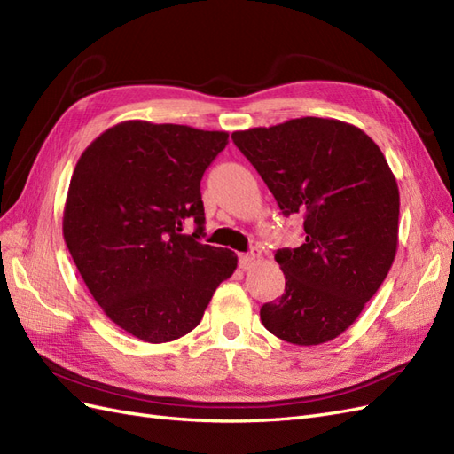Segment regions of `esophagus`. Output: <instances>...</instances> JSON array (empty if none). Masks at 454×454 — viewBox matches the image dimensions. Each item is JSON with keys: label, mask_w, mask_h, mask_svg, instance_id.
I'll return each instance as SVG.
<instances>
[{"label": "esophagus", "mask_w": 454, "mask_h": 454, "mask_svg": "<svg viewBox=\"0 0 454 454\" xmlns=\"http://www.w3.org/2000/svg\"><path fill=\"white\" fill-rule=\"evenodd\" d=\"M261 261H263V255H261V250H259V248H254L250 254H242V255H240V267H242L244 270H248V269L259 265Z\"/></svg>", "instance_id": "esophagus-1"}]
</instances>
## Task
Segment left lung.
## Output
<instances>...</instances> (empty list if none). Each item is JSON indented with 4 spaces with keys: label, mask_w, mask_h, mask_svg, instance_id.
I'll return each mask as SVG.
<instances>
[{
    "label": "left lung",
    "mask_w": 454,
    "mask_h": 454,
    "mask_svg": "<svg viewBox=\"0 0 454 454\" xmlns=\"http://www.w3.org/2000/svg\"><path fill=\"white\" fill-rule=\"evenodd\" d=\"M231 138L280 210L305 214V242L274 255L286 292L261 307V322L297 347L333 340L394 263L400 191L387 159L364 130L337 119H290Z\"/></svg>",
    "instance_id": "1"
}]
</instances>
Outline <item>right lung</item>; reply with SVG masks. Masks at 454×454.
Returning <instances> with one entry per match:
<instances>
[{
  "instance_id": "add662e5",
  "label": "right lung",
  "mask_w": 454,
  "mask_h": 454,
  "mask_svg": "<svg viewBox=\"0 0 454 454\" xmlns=\"http://www.w3.org/2000/svg\"><path fill=\"white\" fill-rule=\"evenodd\" d=\"M229 134L125 121L79 157L62 232L94 301L144 342L184 337L202 320L215 287L237 269L204 237L200 180ZM198 229L183 235V225Z\"/></svg>"
}]
</instances>
